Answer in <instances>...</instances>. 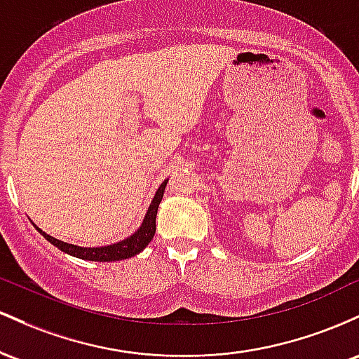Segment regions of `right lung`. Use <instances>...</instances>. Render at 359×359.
<instances>
[{"mask_svg": "<svg viewBox=\"0 0 359 359\" xmlns=\"http://www.w3.org/2000/svg\"><path fill=\"white\" fill-rule=\"evenodd\" d=\"M168 181H164L163 184L156 191L154 200H152L151 207L146 213V219H144L142 225L135 233H132L130 237H127L122 243H116L114 245H104V248H79V245L62 243V241L54 239L49 233L42 232L37 227V231L49 241L50 244H54L55 248L60 251L67 252V255L79 257V259H88V261H100V263H107V261H120V259H128V257L139 255L144 248H147V244L151 243L152 237L156 233V215H158V207L163 200L164 188H166Z\"/></svg>", "mask_w": 359, "mask_h": 359, "instance_id": "1", "label": "right lung"}]
</instances>
